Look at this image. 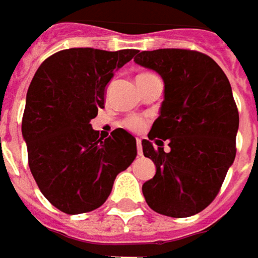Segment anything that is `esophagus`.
<instances>
[{"label": "esophagus", "instance_id": "34e87169", "mask_svg": "<svg viewBox=\"0 0 258 258\" xmlns=\"http://www.w3.org/2000/svg\"><path fill=\"white\" fill-rule=\"evenodd\" d=\"M136 146H138V155H142V141L136 139Z\"/></svg>", "mask_w": 258, "mask_h": 258}]
</instances>
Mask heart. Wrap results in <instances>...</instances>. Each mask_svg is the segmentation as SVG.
Returning a JSON list of instances; mask_svg holds the SVG:
<instances>
[{"label": "heart", "mask_w": 258, "mask_h": 258, "mask_svg": "<svg viewBox=\"0 0 258 258\" xmlns=\"http://www.w3.org/2000/svg\"><path fill=\"white\" fill-rule=\"evenodd\" d=\"M145 124H146L145 119L139 117V116H131L123 120L124 127H127L129 131H134V132H141L145 127Z\"/></svg>", "instance_id": "obj_1"}]
</instances>
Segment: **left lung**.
<instances>
[{"instance_id": "1", "label": "left lung", "mask_w": 258, "mask_h": 258, "mask_svg": "<svg viewBox=\"0 0 258 258\" xmlns=\"http://www.w3.org/2000/svg\"><path fill=\"white\" fill-rule=\"evenodd\" d=\"M135 63L165 83L159 116L142 141L144 155L156 166L142 185L145 200L162 215H195L213 203L235 158L240 119L231 85L211 57L194 50L141 51Z\"/></svg>"}]
</instances>
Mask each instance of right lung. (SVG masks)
<instances>
[{"mask_svg": "<svg viewBox=\"0 0 258 258\" xmlns=\"http://www.w3.org/2000/svg\"><path fill=\"white\" fill-rule=\"evenodd\" d=\"M138 50L67 48L45 58L30 83L23 114L28 165L41 194L66 214L103 205L117 173L138 155L122 127L100 138L90 120L104 107V89Z\"/></svg>", "mask_w": 258, "mask_h": 258, "instance_id": "add662e5", "label": "right lung"}]
</instances>
